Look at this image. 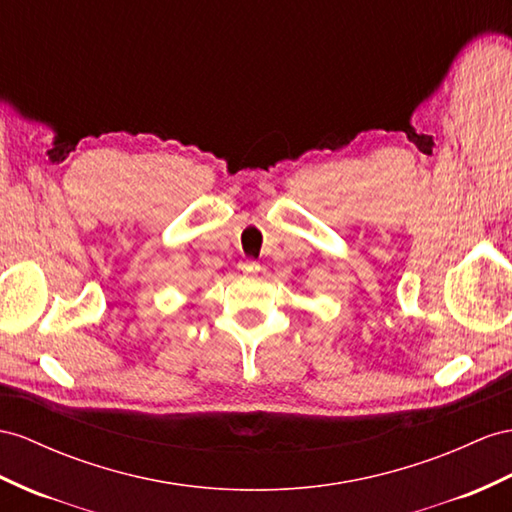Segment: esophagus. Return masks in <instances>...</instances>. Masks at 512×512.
I'll use <instances>...</instances> for the list:
<instances>
[{
	"label": "esophagus",
	"mask_w": 512,
	"mask_h": 512,
	"mask_svg": "<svg viewBox=\"0 0 512 512\" xmlns=\"http://www.w3.org/2000/svg\"><path fill=\"white\" fill-rule=\"evenodd\" d=\"M240 268H242V272H244V274H257V272L261 270V266H259V261H253V259H248V261H244V264H242Z\"/></svg>",
	"instance_id": "1"
}]
</instances>
